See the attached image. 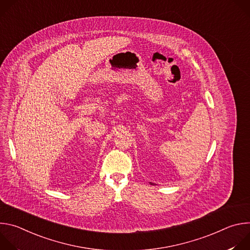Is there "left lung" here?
I'll return each mask as SVG.
<instances>
[{
    "mask_svg": "<svg viewBox=\"0 0 250 250\" xmlns=\"http://www.w3.org/2000/svg\"><path fill=\"white\" fill-rule=\"evenodd\" d=\"M150 184H151V185H153V184H152V183H150Z\"/></svg>",
    "mask_w": 250,
    "mask_h": 250,
    "instance_id": "left-lung-1",
    "label": "left lung"
}]
</instances>
